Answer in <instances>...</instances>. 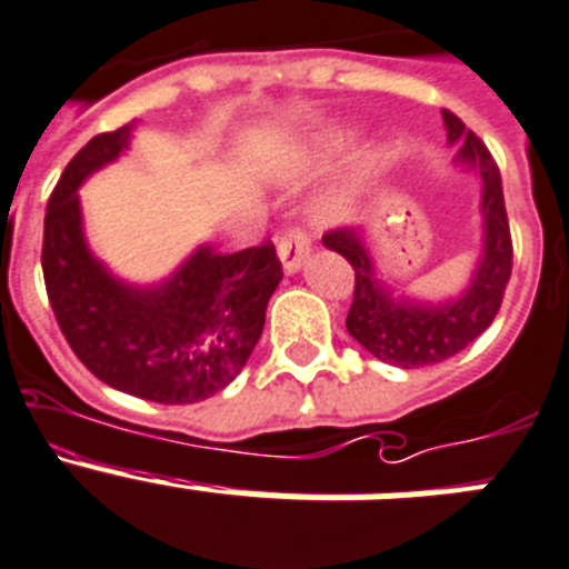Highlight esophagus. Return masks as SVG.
<instances>
[{
	"label": "esophagus",
	"instance_id": "esophagus-1",
	"mask_svg": "<svg viewBox=\"0 0 569 569\" xmlns=\"http://www.w3.org/2000/svg\"><path fill=\"white\" fill-rule=\"evenodd\" d=\"M309 252H311V241L297 230L286 232V236L278 241V258L283 260V269L289 274L300 272V267L306 263Z\"/></svg>",
	"mask_w": 569,
	"mask_h": 569
}]
</instances>
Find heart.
Segmentation results:
<instances>
[{"label":"heart","mask_w":569,"mask_h":569,"mask_svg":"<svg viewBox=\"0 0 569 569\" xmlns=\"http://www.w3.org/2000/svg\"><path fill=\"white\" fill-rule=\"evenodd\" d=\"M357 140H359L357 126H339V129H331L326 131V134L317 137L315 153H320V157H333V153H342L345 148H350ZM353 204H357V196L353 193L331 196V199L322 204V216H326V219H345V216H350Z\"/></svg>","instance_id":"b5f03b06"}]
</instances>
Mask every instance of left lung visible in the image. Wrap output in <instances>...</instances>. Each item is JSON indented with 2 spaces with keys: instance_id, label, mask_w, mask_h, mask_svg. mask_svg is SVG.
<instances>
[{
  "instance_id": "obj_1",
  "label": "left lung",
  "mask_w": 569,
  "mask_h": 569,
  "mask_svg": "<svg viewBox=\"0 0 569 569\" xmlns=\"http://www.w3.org/2000/svg\"><path fill=\"white\" fill-rule=\"evenodd\" d=\"M443 129L446 142L455 146L452 162L475 173L480 182V254L463 291L443 300L412 297L381 278L365 230L345 227L322 238V243L342 254L357 272L353 302L345 320L348 333L368 353L396 368H423L460 353L491 326L511 280L513 249L500 168L463 120L446 109Z\"/></svg>"
}]
</instances>
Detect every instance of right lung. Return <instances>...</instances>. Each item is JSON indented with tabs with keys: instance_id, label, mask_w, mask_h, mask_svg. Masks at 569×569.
<instances>
[{
	"instance_id": "obj_1",
	"label": "right lung",
	"mask_w": 569,
	"mask_h": 569,
	"mask_svg": "<svg viewBox=\"0 0 569 569\" xmlns=\"http://www.w3.org/2000/svg\"><path fill=\"white\" fill-rule=\"evenodd\" d=\"M134 129L137 120L92 137L63 168L44 216L47 297L100 381L157 405H196L243 370L283 269L272 243L230 254L199 243L157 283L111 272L89 247L78 190L129 151Z\"/></svg>"
}]
</instances>
